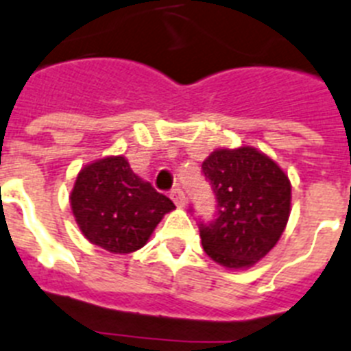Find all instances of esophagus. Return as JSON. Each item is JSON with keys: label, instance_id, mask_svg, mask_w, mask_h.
I'll return each mask as SVG.
<instances>
[{"label": "esophagus", "instance_id": "esophagus-1", "mask_svg": "<svg viewBox=\"0 0 351 351\" xmlns=\"http://www.w3.org/2000/svg\"><path fill=\"white\" fill-rule=\"evenodd\" d=\"M170 197H172V200L179 206V208H182V206L186 204V197H184V191H182L181 188H173V190L170 191Z\"/></svg>", "mask_w": 351, "mask_h": 351}]
</instances>
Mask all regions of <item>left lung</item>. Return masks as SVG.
Here are the masks:
<instances>
[{
	"label": "left lung",
	"mask_w": 351,
	"mask_h": 351,
	"mask_svg": "<svg viewBox=\"0 0 351 351\" xmlns=\"http://www.w3.org/2000/svg\"><path fill=\"white\" fill-rule=\"evenodd\" d=\"M202 173L217 199L215 218L199 221L204 252L226 268L252 266L286 229L289 179L275 161L252 147L215 151L202 163Z\"/></svg>",
	"instance_id": "left-lung-1"
}]
</instances>
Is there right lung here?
I'll return each instance as SVG.
<instances>
[{"mask_svg":"<svg viewBox=\"0 0 351 351\" xmlns=\"http://www.w3.org/2000/svg\"><path fill=\"white\" fill-rule=\"evenodd\" d=\"M71 206L86 239L113 254L142 248L165 213L176 208L122 156L99 160L77 173Z\"/></svg>","mask_w":351,"mask_h":351,"instance_id":"1","label":"right lung"}]
</instances>
